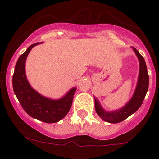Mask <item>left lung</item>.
I'll return each mask as SVG.
<instances>
[{"label": "left lung", "mask_w": 159, "mask_h": 159, "mask_svg": "<svg viewBox=\"0 0 159 159\" xmlns=\"http://www.w3.org/2000/svg\"><path fill=\"white\" fill-rule=\"evenodd\" d=\"M132 48L135 52L139 61V80H138L135 91L130 101L123 107L120 108L119 110L107 112L101 107L99 101L95 98V111L102 120L108 123H120L131 116L132 114H134L141 107L148 90L149 75L147 73L145 60L135 48Z\"/></svg>", "instance_id": "8db88e82"}]
</instances>
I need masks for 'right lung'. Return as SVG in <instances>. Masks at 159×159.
Wrapping results in <instances>:
<instances>
[{
	"mask_svg": "<svg viewBox=\"0 0 159 159\" xmlns=\"http://www.w3.org/2000/svg\"><path fill=\"white\" fill-rule=\"evenodd\" d=\"M41 43H36L19 57L12 76L14 93L25 112L31 117L48 123H57L68 113L76 88H73L60 99L43 96L30 86L25 75V61L31 49Z\"/></svg>",
	"mask_w": 159,
	"mask_h": 159,
	"instance_id": "right-lung-1",
	"label": "right lung"
}]
</instances>
